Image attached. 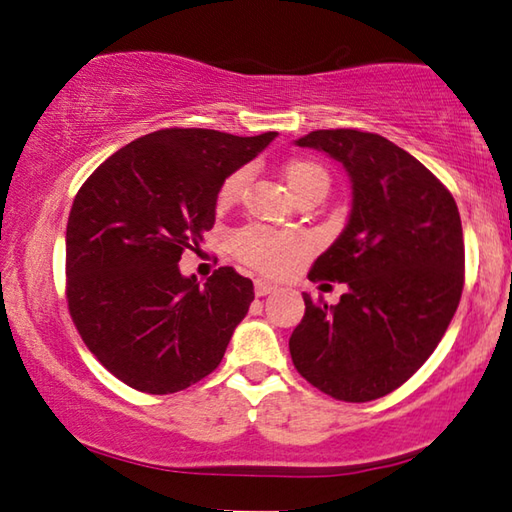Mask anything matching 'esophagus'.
Instances as JSON below:
<instances>
[{
  "label": "esophagus",
  "instance_id": "esophagus-1",
  "mask_svg": "<svg viewBox=\"0 0 512 512\" xmlns=\"http://www.w3.org/2000/svg\"><path fill=\"white\" fill-rule=\"evenodd\" d=\"M254 290H256V297H265V294H270V292L276 290V285L270 283V281H265V279H258L256 285H254Z\"/></svg>",
  "mask_w": 512,
  "mask_h": 512
}]
</instances>
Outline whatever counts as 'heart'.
<instances>
[{
    "mask_svg": "<svg viewBox=\"0 0 512 512\" xmlns=\"http://www.w3.org/2000/svg\"><path fill=\"white\" fill-rule=\"evenodd\" d=\"M283 179L288 184L290 193L299 197L301 193L312 191V188H328V173L324 166L312 159H292L283 168ZM247 182V170H236V173L224 179L220 188V202H231L240 195L242 186ZM236 254L249 265L258 267L263 272H283L290 267L294 258H299L308 249V242L299 233H283L270 231L263 227H247L236 233L233 238Z\"/></svg>",
    "mask_w": 512,
    "mask_h": 512,
    "instance_id": "b5f03b06",
    "label": "heart"
}]
</instances>
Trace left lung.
Returning a JSON list of instances; mask_svg holds the SVG:
<instances>
[{
  "label": "left lung",
  "mask_w": 512,
  "mask_h": 512,
  "mask_svg": "<svg viewBox=\"0 0 512 512\" xmlns=\"http://www.w3.org/2000/svg\"><path fill=\"white\" fill-rule=\"evenodd\" d=\"M294 143L346 168L353 206L308 274L348 290L337 306L303 292L306 315L290 337L292 362L330 398H382L425 364L459 308V209L416 157L380 134L315 130Z\"/></svg>",
  "instance_id": "obj_1"
}]
</instances>
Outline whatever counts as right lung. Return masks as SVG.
Listing matches in <instances>:
<instances>
[{
	"mask_svg": "<svg viewBox=\"0 0 512 512\" xmlns=\"http://www.w3.org/2000/svg\"><path fill=\"white\" fill-rule=\"evenodd\" d=\"M274 137L157 130L116 150L80 186L65 240L69 315L128 387L164 396L222 362L254 283L220 267L202 285L177 263L213 227L224 179Z\"/></svg>",
	"mask_w": 512,
	"mask_h": 512,
	"instance_id": "add662e5",
	"label": "right lung"
}]
</instances>
